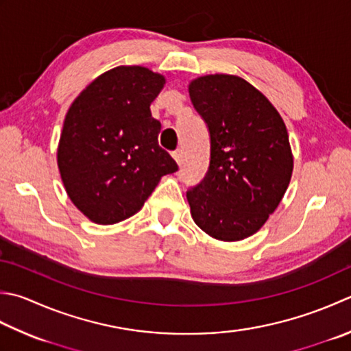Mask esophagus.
Instances as JSON below:
<instances>
[{
  "instance_id": "1",
  "label": "esophagus",
  "mask_w": 351,
  "mask_h": 351,
  "mask_svg": "<svg viewBox=\"0 0 351 351\" xmlns=\"http://www.w3.org/2000/svg\"><path fill=\"white\" fill-rule=\"evenodd\" d=\"M171 155H173V158H175V161H176L178 164H181V161H182V152H181V150H180V149H178V150H175V152H173V154H171Z\"/></svg>"
}]
</instances>
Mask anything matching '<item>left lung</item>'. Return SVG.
I'll list each match as a JSON object with an SVG mask.
<instances>
[{
	"instance_id": "1",
	"label": "left lung",
	"mask_w": 351,
	"mask_h": 351,
	"mask_svg": "<svg viewBox=\"0 0 351 351\" xmlns=\"http://www.w3.org/2000/svg\"><path fill=\"white\" fill-rule=\"evenodd\" d=\"M189 94L210 134V166L187 190L191 217L208 236H252L289 185L293 158L277 109L248 82L230 74L193 80Z\"/></svg>"
}]
</instances>
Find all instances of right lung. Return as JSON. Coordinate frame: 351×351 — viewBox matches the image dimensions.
Instances as JSON below:
<instances>
[{
	"label": "right lung",
	"mask_w": 351,
	"mask_h": 351,
	"mask_svg": "<svg viewBox=\"0 0 351 351\" xmlns=\"http://www.w3.org/2000/svg\"><path fill=\"white\" fill-rule=\"evenodd\" d=\"M166 79L144 66H117L91 82L64 121L58 166L73 204L95 223L138 213L178 164L158 144L150 103Z\"/></svg>",
	"instance_id": "obj_1"
}]
</instances>
